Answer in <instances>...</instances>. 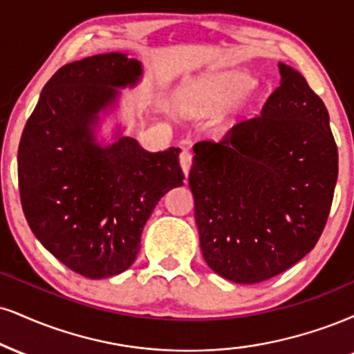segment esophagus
<instances>
[{"mask_svg": "<svg viewBox=\"0 0 354 354\" xmlns=\"http://www.w3.org/2000/svg\"><path fill=\"white\" fill-rule=\"evenodd\" d=\"M180 165H181V169L183 173H185V176H188L189 174V169H191V165H193V155H191L189 151H183L180 155Z\"/></svg>", "mask_w": 354, "mask_h": 354, "instance_id": "1", "label": "esophagus"}]
</instances>
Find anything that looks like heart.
<instances>
[{"label": "heart", "instance_id": "obj_1", "mask_svg": "<svg viewBox=\"0 0 354 354\" xmlns=\"http://www.w3.org/2000/svg\"><path fill=\"white\" fill-rule=\"evenodd\" d=\"M254 80L242 71L211 72L186 79L180 87V102L185 109L219 107L231 104L252 87Z\"/></svg>", "mask_w": 354, "mask_h": 354}]
</instances>
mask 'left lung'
<instances>
[{"mask_svg":"<svg viewBox=\"0 0 354 354\" xmlns=\"http://www.w3.org/2000/svg\"><path fill=\"white\" fill-rule=\"evenodd\" d=\"M279 72L261 115L221 142L193 147L189 188L203 257L236 283L272 279L313 249L338 178L325 104L293 67L280 62Z\"/></svg>","mask_w":354,"mask_h":354,"instance_id":"obj_1","label":"left lung"}]
</instances>
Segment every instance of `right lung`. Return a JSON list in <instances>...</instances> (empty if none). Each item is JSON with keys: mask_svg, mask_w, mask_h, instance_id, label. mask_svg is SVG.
<instances>
[{"mask_svg": "<svg viewBox=\"0 0 354 354\" xmlns=\"http://www.w3.org/2000/svg\"><path fill=\"white\" fill-rule=\"evenodd\" d=\"M142 75V62L122 53L66 64L44 85L21 136L18 180L29 227L87 279L129 269L155 206L185 180L180 148L150 153L122 129L113 142L97 140L118 88L135 87Z\"/></svg>", "mask_w": 354, "mask_h": 354, "instance_id": "add662e5", "label": "right lung"}]
</instances>
